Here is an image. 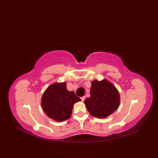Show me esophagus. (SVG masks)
<instances>
[{"label": "esophagus", "instance_id": "esophagus-1", "mask_svg": "<svg viewBox=\"0 0 158 158\" xmlns=\"http://www.w3.org/2000/svg\"><path fill=\"white\" fill-rule=\"evenodd\" d=\"M81 101L83 102V101H84V100H85V96H83V97H81Z\"/></svg>", "mask_w": 158, "mask_h": 158}]
</instances>
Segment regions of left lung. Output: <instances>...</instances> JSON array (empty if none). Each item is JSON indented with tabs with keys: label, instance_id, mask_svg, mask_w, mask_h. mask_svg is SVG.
Segmentation results:
<instances>
[{
	"label": "left lung",
	"instance_id": "8db88e82",
	"mask_svg": "<svg viewBox=\"0 0 158 158\" xmlns=\"http://www.w3.org/2000/svg\"><path fill=\"white\" fill-rule=\"evenodd\" d=\"M90 97L84 101L90 115L96 118H106L119 108L120 95L115 85L106 79L94 80Z\"/></svg>",
	"mask_w": 158,
	"mask_h": 158
}]
</instances>
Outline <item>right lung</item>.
<instances>
[{"label":"right lung","mask_w":158,"mask_h":158,"mask_svg":"<svg viewBox=\"0 0 158 158\" xmlns=\"http://www.w3.org/2000/svg\"><path fill=\"white\" fill-rule=\"evenodd\" d=\"M80 100L75 92L66 89V82H55L45 90L41 105L49 118L56 122H63L71 117L74 105Z\"/></svg>","instance_id":"right-lung-1"}]
</instances>
